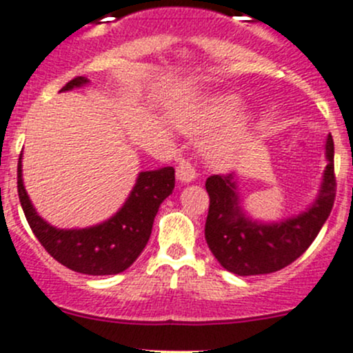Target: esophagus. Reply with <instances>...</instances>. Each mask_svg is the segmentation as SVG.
Instances as JSON below:
<instances>
[{"instance_id": "1", "label": "esophagus", "mask_w": 353, "mask_h": 353, "mask_svg": "<svg viewBox=\"0 0 353 353\" xmlns=\"http://www.w3.org/2000/svg\"><path fill=\"white\" fill-rule=\"evenodd\" d=\"M176 176H177V181H179L181 184H189L192 183V181L198 177V172H196V167L192 162L189 161H181L179 165H177V170H176Z\"/></svg>"}]
</instances>
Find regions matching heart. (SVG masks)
Returning a JSON list of instances; mask_svg holds the SVG:
<instances>
[{
	"label": "heart",
	"mask_w": 353,
	"mask_h": 353,
	"mask_svg": "<svg viewBox=\"0 0 353 353\" xmlns=\"http://www.w3.org/2000/svg\"><path fill=\"white\" fill-rule=\"evenodd\" d=\"M242 110L240 96L218 92L181 111L177 123L189 135H210L203 145L206 161L218 169H228L239 162L257 132L254 114L240 115Z\"/></svg>",
	"instance_id": "obj_1"
}]
</instances>
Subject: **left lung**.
<instances>
[{
  "label": "left lung",
  "mask_w": 353,
  "mask_h": 353,
  "mask_svg": "<svg viewBox=\"0 0 353 353\" xmlns=\"http://www.w3.org/2000/svg\"><path fill=\"white\" fill-rule=\"evenodd\" d=\"M333 139L326 135V167L314 201L304 211L277 221L252 218L245 210L236 174L211 176L205 236L216 261L236 276H259L284 269L313 243L335 201Z\"/></svg>",
  "instance_id": "1"
}]
</instances>
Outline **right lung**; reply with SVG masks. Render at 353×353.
<instances>
[{"mask_svg": "<svg viewBox=\"0 0 353 353\" xmlns=\"http://www.w3.org/2000/svg\"><path fill=\"white\" fill-rule=\"evenodd\" d=\"M88 84V77H74L61 91ZM21 157L23 154L18 159V198L30 228L55 261L88 276L120 274L137 261L150 239L159 206L172 194L176 184L174 167L142 170L128 198L108 220L86 228H57L37 213L23 184Z\"/></svg>", "mask_w": 353, "mask_h": 353, "instance_id": "1", "label": "right lung"}]
</instances>
